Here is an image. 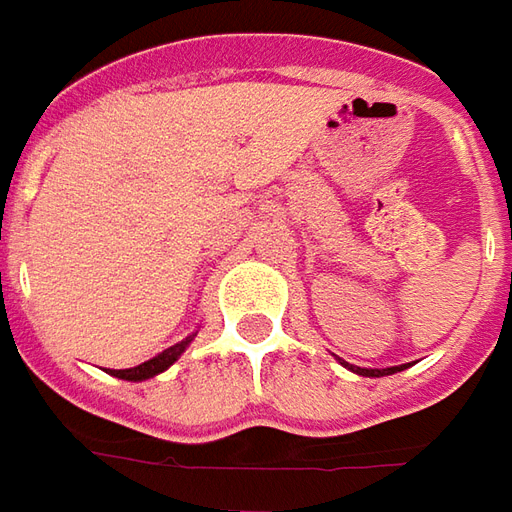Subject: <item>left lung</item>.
<instances>
[{"mask_svg": "<svg viewBox=\"0 0 512 512\" xmlns=\"http://www.w3.org/2000/svg\"><path fill=\"white\" fill-rule=\"evenodd\" d=\"M350 372H355V375H364V378H383V375H394V372H402V366H386V369H364V366H353L347 364V361H342Z\"/></svg>", "mask_w": 512, "mask_h": 512, "instance_id": "1", "label": "left lung"}]
</instances>
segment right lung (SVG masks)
Segmentation results:
<instances>
[{"mask_svg":"<svg viewBox=\"0 0 512 512\" xmlns=\"http://www.w3.org/2000/svg\"><path fill=\"white\" fill-rule=\"evenodd\" d=\"M190 342H192V336H187L184 342L173 344V347L162 350V353L154 355V358H148L146 364L132 366V369H112L110 375H115V378H121V380H148V378H154V375H159V372H165L170 364H176V361H179V355L187 350V344H190Z\"/></svg>","mask_w":512,"mask_h":512,"instance_id":"right-lung-1","label":"right lung"}]
</instances>
